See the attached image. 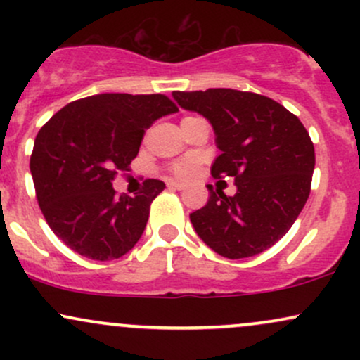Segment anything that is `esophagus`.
<instances>
[{"label":"esophagus","mask_w":360,"mask_h":360,"mask_svg":"<svg viewBox=\"0 0 360 360\" xmlns=\"http://www.w3.org/2000/svg\"><path fill=\"white\" fill-rule=\"evenodd\" d=\"M167 186L169 188H172V189H186V184L184 183H179V181H169L167 183Z\"/></svg>","instance_id":"1"}]
</instances>
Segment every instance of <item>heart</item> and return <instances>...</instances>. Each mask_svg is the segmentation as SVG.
<instances>
[{"label":"heart","mask_w":360,"mask_h":360,"mask_svg":"<svg viewBox=\"0 0 360 360\" xmlns=\"http://www.w3.org/2000/svg\"><path fill=\"white\" fill-rule=\"evenodd\" d=\"M194 167H196L194 160H181V162H177L172 166L171 171L179 177H189L194 172Z\"/></svg>","instance_id":"b5f03b06"}]
</instances>
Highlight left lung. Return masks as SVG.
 I'll return each mask as SVG.
<instances>
[{"label":"left lung","instance_id":"left-lung-1","mask_svg":"<svg viewBox=\"0 0 360 360\" xmlns=\"http://www.w3.org/2000/svg\"><path fill=\"white\" fill-rule=\"evenodd\" d=\"M181 108L212 123L220 155L212 176L235 179L237 193L210 191L189 214L210 249L226 259L257 255L283 238L311 188L315 147L298 117L262 94L237 89L174 91Z\"/></svg>","mask_w":360,"mask_h":360}]
</instances>
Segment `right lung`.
Listing matches in <instances>:
<instances>
[{
  "mask_svg": "<svg viewBox=\"0 0 360 360\" xmlns=\"http://www.w3.org/2000/svg\"><path fill=\"white\" fill-rule=\"evenodd\" d=\"M176 111L164 94L103 93L69 103L40 128L30 157L37 200L69 249L93 260L134 249L166 184L147 179L137 196L118 198L113 181L137 157L147 128Z\"/></svg>",
  "mask_w": 360,
  "mask_h": 360,
  "instance_id": "obj_1",
  "label": "right lung"
}]
</instances>
